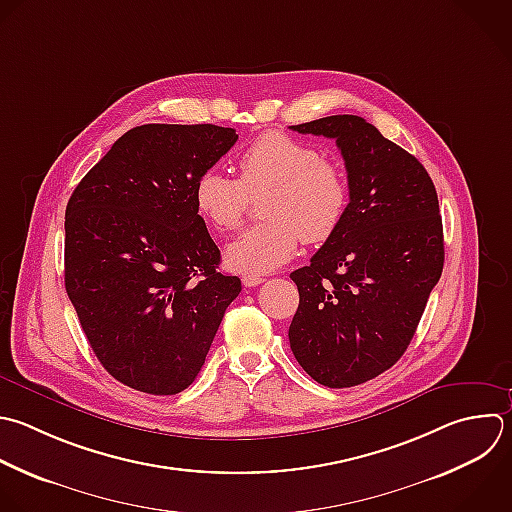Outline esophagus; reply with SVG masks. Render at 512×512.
<instances>
[{"mask_svg":"<svg viewBox=\"0 0 512 512\" xmlns=\"http://www.w3.org/2000/svg\"><path fill=\"white\" fill-rule=\"evenodd\" d=\"M262 282H264V278L258 276V274H244V276H242V284L248 286V288H254V286H258V284H262Z\"/></svg>","mask_w":512,"mask_h":512,"instance_id":"34e87169","label":"esophagus"}]
</instances>
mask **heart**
<instances>
[{
	"label": "heart",
	"instance_id": "heart-1",
	"mask_svg": "<svg viewBox=\"0 0 512 512\" xmlns=\"http://www.w3.org/2000/svg\"><path fill=\"white\" fill-rule=\"evenodd\" d=\"M240 178L206 170L194 184V206L218 232L240 226L250 200H262L266 222L242 232L226 246V264L244 274H266L284 266L300 242L322 244L340 228L350 202L344 170L322 152L282 132H264L238 160Z\"/></svg>",
	"mask_w": 512,
	"mask_h": 512
}]
</instances>
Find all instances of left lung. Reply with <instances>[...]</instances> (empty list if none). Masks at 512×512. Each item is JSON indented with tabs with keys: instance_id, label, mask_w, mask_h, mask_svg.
Wrapping results in <instances>:
<instances>
[{
	"instance_id": "8db88e82",
	"label": "left lung",
	"mask_w": 512,
	"mask_h": 512,
	"mask_svg": "<svg viewBox=\"0 0 512 512\" xmlns=\"http://www.w3.org/2000/svg\"><path fill=\"white\" fill-rule=\"evenodd\" d=\"M290 128L336 140L350 186L336 234L290 274V348L316 382L348 388L396 364L416 332L444 264L438 196L424 166L364 118Z\"/></svg>"
}]
</instances>
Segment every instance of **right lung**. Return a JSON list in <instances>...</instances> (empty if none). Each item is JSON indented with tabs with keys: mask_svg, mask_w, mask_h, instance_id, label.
<instances>
[{
	"mask_svg": "<svg viewBox=\"0 0 512 512\" xmlns=\"http://www.w3.org/2000/svg\"><path fill=\"white\" fill-rule=\"evenodd\" d=\"M238 140L212 124L126 132L66 208V292L102 366L146 394L198 376L238 276L194 206V184Z\"/></svg>",
	"mask_w": 512,
	"mask_h": 512,
	"instance_id": "1",
	"label": "right lung"
}]
</instances>
